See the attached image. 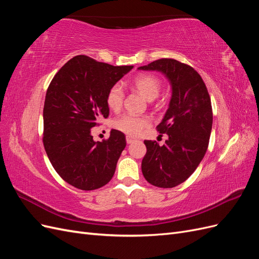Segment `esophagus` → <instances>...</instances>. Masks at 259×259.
I'll list each match as a JSON object with an SVG mask.
<instances>
[{
    "label": "esophagus",
    "mask_w": 259,
    "mask_h": 259,
    "mask_svg": "<svg viewBox=\"0 0 259 259\" xmlns=\"http://www.w3.org/2000/svg\"><path fill=\"white\" fill-rule=\"evenodd\" d=\"M135 138L134 137H131V136H126V143L127 144H132V143H134L135 142Z\"/></svg>",
    "instance_id": "34e87169"
}]
</instances>
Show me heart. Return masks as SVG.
I'll use <instances>...</instances> for the list:
<instances>
[{
    "label": "heart",
    "mask_w": 259,
    "mask_h": 259,
    "mask_svg": "<svg viewBox=\"0 0 259 259\" xmlns=\"http://www.w3.org/2000/svg\"><path fill=\"white\" fill-rule=\"evenodd\" d=\"M131 88L137 91L138 93L148 99L152 100L158 97L161 91V80L158 76L152 73H139L133 77L130 82ZM124 92L120 85H112L107 92L106 103L110 110L117 112L123 106ZM113 127L117 131L123 132L124 134L131 136L139 135L144 130L151 125V119L147 115H133L123 114L113 121Z\"/></svg>",
    "instance_id": "obj_1"
}]
</instances>
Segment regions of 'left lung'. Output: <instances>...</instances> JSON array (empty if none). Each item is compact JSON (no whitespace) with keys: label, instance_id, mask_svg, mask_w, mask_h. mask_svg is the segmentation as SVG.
Segmentation results:
<instances>
[{"label":"left lung","instance_id":"8db88e82","mask_svg":"<svg viewBox=\"0 0 259 259\" xmlns=\"http://www.w3.org/2000/svg\"><path fill=\"white\" fill-rule=\"evenodd\" d=\"M139 69L158 70L171 85L169 107L156 126L168 139L163 146L145 140L142 170L149 184L174 188L192 175L207 150L213 124L209 94L201 75L176 59H158Z\"/></svg>","mask_w":259,"mask_h":259}]
</instances>
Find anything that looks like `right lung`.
Returning <instances> with one entry per match:
<instances>
[{
	"label": "right lung",
	"mask_w": 259,
	"mask_h": 259,
	"mask_svg": "<svg viewBox=\"0 0 259 259\" xmlns=\"http://www.w3.org/2000/svg\"><path fill=\"white\" fill-rule=\"evenodd\" d=\"M132 69L77 55L50 83L43 109V145L57 174L77 189H98L114 175L126 146L125 135L112 130L108 139L94 142L91 132L109 115L107 92Z\"/></svg>",
	"instance_id": "add662e5"
}]
</instances>
